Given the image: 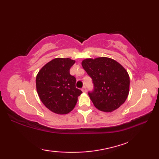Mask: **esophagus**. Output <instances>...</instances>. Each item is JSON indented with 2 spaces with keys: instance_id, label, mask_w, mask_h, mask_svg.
Segmentation results:
<instances>
[{
  "instance_id": "34e87169",
  "label": "esophagus",
  "mask_w": 159,
  "mask_h": 159,
  "mask_svg": "<svg viewBox=\"0 0 159 159\" xmlns=\"http://www.w3.org/2000/svg\"><path fill=\"white\" fill-rule=\"evenodd\" d=\"M82 91L83 92H87V87L85 86H83L82 88Z\"/></svg>"
}]
</instances>
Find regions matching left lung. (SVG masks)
<instances>
[{
    "mask_svg": "<svg viewBox=\"0 0 159 159\" xmlns=\"http://www.w3.org/2000/svg\"><path fill=\"white\" fill-rule=\"evenodd\" d=\"M82 66L92 79L93 87L88 94L97 109L111 112L125 102L129 93L130 79L119 63L99 57L83 60Z\"/></svg>",
    "mask_w": 159,
    "mask_h": 159,
    "instance_id": "1",
    "label": "left lung"
}]
</instances>
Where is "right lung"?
Listing matches in <instances>:
<instances>
[{"instance_id":"right-lung-1","label":"right lung","mask_w":159,"mask_h":159,"mask_svg":"<svg viewBox=\"0 0 159 159\" xmlns=\"http://www.w3.org/2000/svg\"><path fill=\"white\" fill-rule=\"evenodd\" d=\"M75 61L56 58L40 70L36 87L40 100L52 112L66 114L75 107L82 91L76 87V78L70 74Z\"/></svg>"}]
</instances>
